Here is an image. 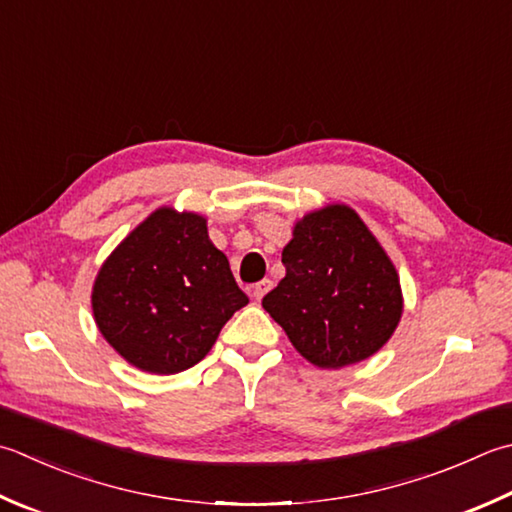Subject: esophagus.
I'll list each match as a JSON object with an SVG mask.
<instances>
[{
    "mask_svg": "<svg viewBox=\"0 0 512 512\" xmlns=\"http://www.w3.org/2000/svg\"><path fill=\"white\" fill-rule=\"evenodd\" d=\"M270 288H273V282H270V279H262V282H257V284L253 286V297L259 302V299H262Z\"/></svg>",
    "mask_w": 512,
    "mask_h": 512,
    "instance_id": "esophagus-1",
    "label": "esophagus"
}]
</instances>
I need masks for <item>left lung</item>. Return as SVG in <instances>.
Here are the masks:
<instances>
[{
	"instance_id": "left-lung-1",
	"label": "left lung",
	"mask_w": 512,
	"mask_h": 512,
	"mask_svg": "<svg viewBox=\"0 0 512 512\" xmlns=\"http://www.w3.org/2000/svg\"><path fill=\"white\" fill-rule=\"evenodd\" d=\"M286 277L262 306L310 364L342 368L382 348L402 317V288L384 248L348 206L295 226Z\"/></svg>"
}]
</instances>
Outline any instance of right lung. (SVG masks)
<instances>
[{"instance_id":"add662e5","label":"right lung","mask_w":512,"mask_h":512,"mask_svg":"<svg viewBox=\"0 0 512 512\" xmlns=\"http://www.w3.org/2000/svg\"><path fill=\"white\" fill-rule=\"evenodd\" d=\"M248 297L206 219L159 208L99 270L95 322L126 362L157 375L195 366Z\"/></svg>"}]
</instances>
